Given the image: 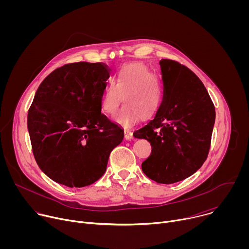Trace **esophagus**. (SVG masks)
I'll return each instance as SVG.
<instances>
[{
	"label": "esophagus",
	"instance_id": "34e87169",
	"mask_svg": "<svg viewBox=\"0 0 249 249\" xmlns=\"http://www.w3.org/2000/svg\"><path fill=\"white\" fill-rule=\"evenodd\" d=\"M125 139L127 141H131V140H134V136H133V133L130 131V130H125Z\"/></svg>",
	"mask_w": 249,
	"mask_h": 249
}]
</instances>
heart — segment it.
Segmentation results:
<instances>
[{
    "label": "heart",
    "mask_w": 249,
    "mask_h": 249,
    "mask_svg": "<svg viewBox=\"0 0 249 249\" xmlns=\"http://www.w3.org/2000/svg\"><path fill=\"white\" fill-rule=\"evenodd\" d=\"M122 96L126 105L114 120L128 128L134 126L141 116L150 119L157 114L163 99L162 85L146 65L127 64L118 70L112 85L105 89L100 102L102 111L113 115L119 108Z\"/></svg>",
    "instance_id": "1"
}]
</instances>
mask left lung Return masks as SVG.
<instances>
[{
  "label": "left lung",
  "mask_w": 249,
  "mask_h": 249,
  "mask_svg": "<svg viewBox=\"0 0 249 249\" xmlns=\"http://www.w3.org/2000/svg\"><path fill=\"white\" fill-rule=\"evenodd\" d=\"M163 99L154 119L134 132L152 146L142 170L158 183L171 184L194 174L207 159L215 106L200 79L183 65L160 61Z\"/></svg>",
  "instance_id": "left-lung-1"
}]
</instances>
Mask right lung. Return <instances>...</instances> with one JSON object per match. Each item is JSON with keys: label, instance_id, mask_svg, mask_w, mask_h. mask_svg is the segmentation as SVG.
I'll list each match as a JSON object with an SVG mask.
<instances>
[{"label": "right lung", "instance_id": "add662e5", "mask_svg": "<svg viewBox=\"0 0 249 249\" xmlns=\"http://www.w3.org/2000/svg\"><path fill=\"white\" fill-rule=\"evenodd\" d=\"M109 69L101 63L68 64L48 75L27 115L32 152L53 181L85 187L106 170L124 131L101 113Z\"/></svg>", "mask_w": 249, "mask_h": 249}]
</instances>
